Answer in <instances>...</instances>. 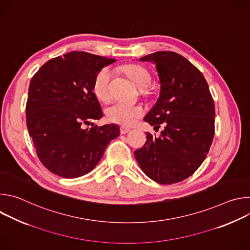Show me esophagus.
Segmentation results:
<instances>
[{
  "mask_svg": "<svg viewBox=\"0 0 250 250\" xmlns=\"http://www.w3.org/2000/svg\"><path fill=\"white\" fill-rule=\"evenodd\" d=\"M129 130H130V128H128V127H125V126H122L121 127V133L122 134L127 133V132H129Z\"/></svg>",
  "mask_w": 250,
  "mask_h": 250,
  "instance_id": "34e87169",
  "label": "esophagus"
}]
</instances>
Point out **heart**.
Masks as SVG:
<instances>
[{"label":"heart","instance_id":"obj_1","mask_svg":"<svg viewBox=\"0 0 250 250\" xmlns=\"http://www.w3.org/2000/svg\"><path fill=\"white\" fill-rule=\"evenodd\" d=\"M124 71L137 88H147L151 83V76L146 68L138 64H129ZM113 78V70L105 66L96 74L93 82V92L99 100L106 101L110 96V84ZM144 115V109L139 104H129L121 101L111 104L105 109V116L111 123L121 125H131L136 119Z\"/></svg>","mask_w":250,"mask_h":250}]
</instances>
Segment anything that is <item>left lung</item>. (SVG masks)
Listing matches in <instances>:
<instances>
[{"label":"left lung","instance_id":"8db88e82","mask_svg":"<svg viewBox=\"0 0 250 250\" xmlns=\"http://www.w3.org/2000/svg\"><path fill=\"white\" fill-rule=\"evenodd\" d=\"M153 61L160 97L145 121L164 129L159 137L146 132V142L134 156L150 179L170 185L190 177L203 163L215 134V104L208 83L189 60L172 51L140 58Z\"/></svg>","mask_w":250,"mask_h":250}]
</instances>
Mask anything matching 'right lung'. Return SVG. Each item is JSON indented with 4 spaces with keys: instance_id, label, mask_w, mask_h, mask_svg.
Wrapping results in <instances>:
<instances>
[{
    "instance_id": "obj_1",
    "label": "right lung",
    "mask_w": 250,
    "mask_h": 250,
    "mask_svg": "<svg viewBox=\"0 0 250 250\" xmlns=\"http://www.w3.org/2000/svg\"><path fill=\"white\" fill-rule=\"evenodd\" d=\"M116 60L84 51H71L44 63L30 81L25 105L26 125L41 162L63 178L89 173L111 140L116 125L84 129L103 117L93 92L99 71Z\"/></svg>"
}]
</instances>
